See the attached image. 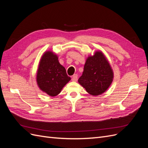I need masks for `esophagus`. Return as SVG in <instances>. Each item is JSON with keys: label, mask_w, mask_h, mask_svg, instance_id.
Segmentation results:
<instances>
[{"label": "esophagus", "mask_w": 148, "mask_h": 148, "mask_svg": "<svg viewBox=\"0 0 148 148\" xmlns=\"http://www.w3.org/2000/svg\"><path fill=\"white\" fill-rule=\"evenodd\" d=\"M71 80L73 82H77L78 80V75L77 74H75L72 76V78H71Z\"/></svg>", "instance_id": "esophagus-1"}]
</instances>
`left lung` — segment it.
Returning a JSON list of instances; mask_svg holds the SVG:
<instances>
[{
	"mask_svg": "<svg viewBox=\"0 0 148 148\" xmlns=\"http://www.w3.org/2000/svg\"><path fill=\"white\" fill-rule=\"evenodd\" d=\"M114 78L112 69L101 51L89 56L78 83L92 96H99L109 88Z\"/></svg>",
	"mask_w": 148,
	"mask_h": 148,
	"instance_id": "left-lung-1",
	"label": "left lung"
}]
</instances>
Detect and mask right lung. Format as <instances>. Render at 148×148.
<instances>
[{
  "label": "right lung",
  "mask_w": 148,
  "mask_h": 148,
  "mask_svg": "<svg viewBox=\"0 0 148 148\" xmlns=\"http://www.w3.org/2000/svg\"><path fill=\"white\" fill-rule=\"evenodd\" d=\"M71 78L52 51L44 52L39 62L36 82L39 88L50 96H56Z\"/></svg>",
  "instance_id": "right-lung-1"
}]
</instances>
